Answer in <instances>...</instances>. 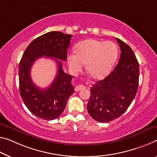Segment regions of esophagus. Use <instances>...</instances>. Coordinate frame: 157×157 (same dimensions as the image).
<instances>
[{"instance_id":"1","label":"esophagus","mask_w":157,"mask_h":157,"mask_svg":"<svg viewBox=\"0 0 157 157\" xmlns=\"http://www.w3.org/2000/svg\"><path fill=\"white\" fill-rule=\"evenodd\" d=\"M86 87L84 86L83 85H78V86H76V88H75V90L76 91H80L81 90H83V89H85Z\"/></svg>"}]
</instances>
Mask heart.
<instances>
[{"instance_id":"obj_1","label":"heart","mask_w":157,"mask_h":157,"mask_svg":"<svg viewBox=\"0 0 157 157\" xmlns=\"http://www.w3.org/2000/svg\"><path fill=\"white\" fill-rule=\"evenodd\" d=\"M118 56L114 43L88 39L76 45V52L67 56L69 69L73 74L80 71L86 64V71L92 78H102L109 74Z\"/></svg>"}]
</instances>
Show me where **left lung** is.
<instances>
[{"mask_svg": "<svg viewBox=\"0 0 157 157\" xmlns=\"http://www.w3.org/2000/svg\"><path fill=\"white\" fill-rule=\"evenodd\" d=\"M121 49L119 63L105 79L90 88L87 105L94 120L107 123L121 117L131 105L139 83V63L129 45L117 38Z\"/></svg>", "mask_w": 157, "mask_h": 157, "instance_id": "obj_1", "label": "left lung"}]
</instances>
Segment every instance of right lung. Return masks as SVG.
<instances>
[{
    "mask_svg": "<svg viewBox=\"0 0 157 157\" xmlns=\"http://www.w3.org/2000/svg\"><path fill=\"white\" fill-rule=\"evenodd\" d=\"M72 35L60 31H50L38 37L26 48L19 65V83L21 97L26 107L36 117L44 120H54L62 114L69 98L74 93L71 84L73 76L64 73L62 62L66 61ZM41 56L54 57L59 71L48 88L40 89L33 83L30 68Z\"/></svg>",
    "mask_w": 157,
    "mask_h": 157,
    "instance_id": "add662e5",
    "label": "right lung"
}]
</instances>
